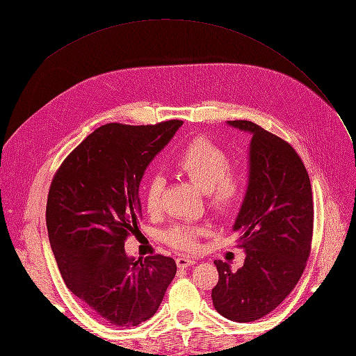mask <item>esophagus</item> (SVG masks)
Returning a JSON list of instances; mask_svg holds the SVG:
<instances>
[{
  "instance_id": "34e87169",
  "label": "esophagus",
  "mask_w": 356,
  "mask_h": 356,
  "mask_svg": "<svg viewBox=\"0 0 356 356\" xmlns=\"http://www.w3.org/2000/svg\"><path fill=\"white\" fill-rule=\"evenodd\" d=\"M176 263L179 268H188L191 264H195V259H191V257H177Z\"/></svg>"
}]
</instances>
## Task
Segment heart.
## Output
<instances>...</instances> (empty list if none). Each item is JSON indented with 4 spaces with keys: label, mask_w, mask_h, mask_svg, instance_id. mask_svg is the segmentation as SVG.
Segmentation results:
<instances>
[{
    "label": "heart",
    "mask_w": 356,
    "mask_h": 356,
    "mask_svg": "<svg viewBox=\"0 0 356 356\" xmlns=\"http://www.w3.org/2000/svg\"><path fill=\"white\" fill-rule=\"evenodd\" d=\"M229 157L225 151L205 138L194 139L186 145L171 165V170L179 177L197 186L207 194L209 207L217 214L228 216L236 213L245 199V176L229 168ZM162 180L153 179L145 188L143 203L148 213H156L161 207ZM208 229L194 225H174L165 232L166 243L180 252H193L197 249L200 237L207 236Z\"/></svg>",
    "instance_id": "heart-1"
}]
</instances>
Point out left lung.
Masks as SVG:
<instances>
[{
    "mask_svg": "<svg viewBox=\"0 0 356 356\" xmlns=\"http://www.w3.org/2000/svg\"><path fill=\"white\" fill-rule=\"evenodd\" d=\"M252 134L249 184L234 223L243 266L232 272L216 260V311L225 318L249 323L274 311L297 286L311 254L314 199L309 174L289 143L251 120H228Z\"/></svg>",
    "mask_w": 356,
    "mask_h": 356,
    "instance_id": "1",
    "label": "left lung"
}]
</instances>
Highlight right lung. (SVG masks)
<instances>
[{
  "instance_id": "add662e5",
  "label": "right lung",
  "mask_w": 356,
  "mask_h": 356,
  "mask_svg": "<svg viewBox=\"0 0 356 356\" xmlns=\"http://www.w3.org/2000/svg\"><path fill=\"white\" fill-rule=\"evenodd\" d=\"M182 124H105L65 157L51 180L45 222L59 272L111 326L151 318L176 275L171 257L134 260L124 246L139 232L143 172Z\"/></svg>"
}]
</instances>
